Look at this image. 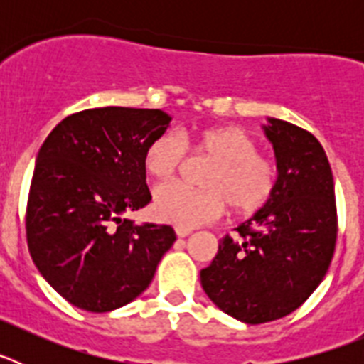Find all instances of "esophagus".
Wrapping results in <instances>:
<instances>
[{
  "instance_id": "obj_1",
  "label": "esophagus",
  "mask_w": 364,
  "mask_h": 364,
  "mask_svg": "<svg viewBox=\"0 0 364 364\" xmlns=\"http://www.w3.org/2000/svg\"><path fill=\"white\" fill-rule=\"evenodd\" d=\"M175 231L178 237H188V235H191V230H189V228H175Z\"/></svg>"
}]
</instances>
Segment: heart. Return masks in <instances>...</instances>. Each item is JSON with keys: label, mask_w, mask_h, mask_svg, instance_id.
<instances>
[{"label": "heart", "mask_w": 364, "mask_h": 364, "mask_svg": "<svg viewBox=\"0 0 364 364\" xmlns=\"http://www.w3.org/2000/svg\"><path fill=\"white\" fill-rule=\"evenodd\" d=\"M211 160L202 184L188 188L167 184L156 189L154 217L178 228H195L217 220L228 205L237 217H253L266 210L279 182L277 166L259 153L253 134L239 125H222L191 134L173 131L154 136L144 151V169L160 182L175 178L188 159Z\"/></svg>", "instance_id": "heart-1"}]
</instances>
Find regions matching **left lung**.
Listing matches in <instances>:
<instances>
[{"instance_id": "8db88e82", "label": "left lung", "mask_w": 364, "mask_h": 364, "mask_svg": "<svg viewBox=\"0 0 364 364\" xmlns=\"http://www.w3.org/2000/svg\"><path fill=\"white\" fill-rule=\"evenodd\" d=\"M279 182L266 210L226 235L200 272L202 288L224 314L247 324L297 310L326 275L337 242L332 167L319 140L268 118Z\"/></svg>"}]
</instances>
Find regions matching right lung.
Here are the masks:
<instances>
[{"mask_svg":"<svg viewBox=\"0 0 364 364\" xmlns=\"http://www.w3.org/2000/svg\"><path fill=\"white\" fill-rule=\"evenodd\" d=\"M169 122L160 109H85L41 146L25 213L28 252L74 306L102 314L136 299L176 240L171 226L124 217L149 204L144 151Z\"/></svg>","mask_w":364,"mask_h":364,"instance_id":"right-lung-1","label":"right lung"}]
</instances>
